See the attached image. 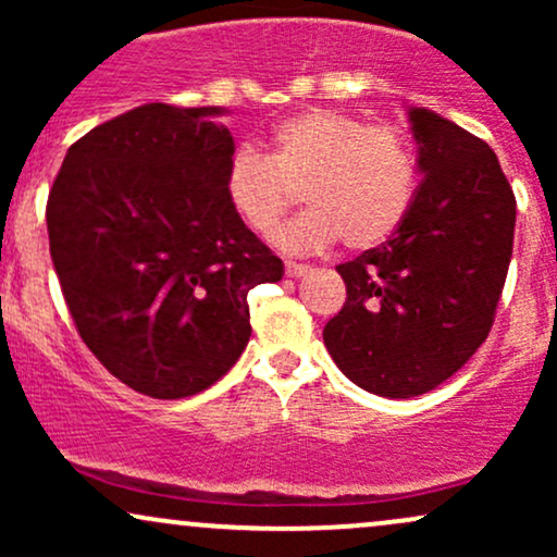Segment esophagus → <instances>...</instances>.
I'll list each match as a JSON object with an SVG mask.
<instances>
[{"label": "esophagus", "mask_w": 557, "mask_h": 557, "mask_svg": "<svg viewBox=\"0 0 557 557\" xmlns=\"http://www.w3.org/2000/svg\"><path fill=\"white\" fill-rule=\"evenodd\" d=\"M306 272H309V267H306V264H296V261H285V274H287V277H304Z\"/></svg>", "instance_id": "obj_1"}]
</instances>
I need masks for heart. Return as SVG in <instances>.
Wrapping results in <instances>:
<instances>
[{
  "instance_id": "1",
  "label": "heart",
  "mask_w": 557,
  "mask_h": 557,
  "mask_svg": "<svg viewBox=\"0 0 557 557\" xmlns=\"http://www.w3.org/2000/svg\"><path fill=\"white\" fill-rule=\"evenodd\" d=\"M300 183L309 209L272 235L274 246L293 257L324 251L337 240L348 251H369L411 212L419 164L395 127L311 107L272 127L267 157L238 149L225 168L230 209L253 233L277 225Z\"/></svg>"
}]
</instances>
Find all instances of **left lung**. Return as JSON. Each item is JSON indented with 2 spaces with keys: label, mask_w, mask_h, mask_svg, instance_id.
Wrapping results in <instances>:
<instances>
[{
  "label": "left lung",
  "mask_w": 557,
  "mask_h": 557,
  "mask_svg": "<svg viewBox=\"0 0 557 557\" xmlns=\"http://www.w3.org/2000/svg\"><path fill=\"white\" fill-rule=\"evenodd\" d=\"M421 183L380 248L337 267L345 298L324 327L332 361L382 398L430 393L487 341L513 253L516 198L495 151L408 107Z\"/></svg>",
  "instance_id": "8db88e82"
}]
</instances>
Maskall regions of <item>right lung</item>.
Instances as JSON below:
<instances>
[{
	"label": "right lung",
	"instance_id": "obj_1",
	"mask_svg": "<svg viewBox=\"0 0 557 557\" xmlns=\"http://www.w3.org/2000/svg\"><path fill=\"white\" fill-rule=\"evenodd\" d=\"M225 107L140 104L67 149L47 203L49 251L83 343L136 393L214 385L251 337L248 290L283 261L225 198Z\"/></svg>",
	"mask_w": 557,
	"mask_h": 557
}]
</instances>
